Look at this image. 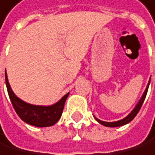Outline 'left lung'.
<instances>
[{
    "instance_id": "obj_1",
    "label": "left lung",
    "mask_w": 155,
    "mask_h": 155,
    "mask_svg": "<svg viewBox=\"0 0 155 155\" xmlns=\"http://www.w3.org/2000/svg\"><path fill=\"white\" fill-rule=\"evenodd\" d=\"M150 81H149V83H148V86H147V88H146L145 92H144L142 97H141L140 100L138 101V103L136 104V106L134 107V110L131 112V114H129L125 118H123V119H121V120H118V121H114V122H105V121H101V120H99L98 118L94 117V118H96V120H97L98 123H100L101 125L106 126V127H119V126H123V125L127 124V123L131 122V121L135 117V115L138 114L139 110L141 109V106H142V104H143V102H144V100H145L146 94H147V92H148V89H149Z\"/></svg>"
}]
</instances>
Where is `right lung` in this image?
Listing matches in <instances>:
<instances>
[{
    "label": "right lung",
    "mask_w": 155,
    "mask_h": 155,
    "mask_svg": "<svg viewBox=\"0 0 155 155\" xmlns=\"http://www.w3.org/2000/svg\"><path fill=\"white\" fill-rule=\"evenodd\" d=\"M5 84L7 88L8 96L11 100V103L14 107L17 114L25 123L36 127H49L53 126L59 120L66 98L68 97V94H66L57 103L51 106H38L32 105L22 101L13 93L11 87L9 85L7 75L5 72Z\"/></svg>",
    "instance_id": "right-lung-1"
}]
</instances>
